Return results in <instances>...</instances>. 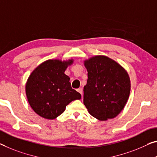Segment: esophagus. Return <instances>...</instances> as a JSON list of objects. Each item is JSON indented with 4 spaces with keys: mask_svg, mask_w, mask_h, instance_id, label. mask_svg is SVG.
Masks as SVG:
<instances>
[{
    "mask_svg": "<svg viewBox=\"0 0 157 157\" xmlns=\"http://www.w3.org/2000/svg\"><path fill=\"white\" fill-rule=\"evenodd\" d=\"M77 91H78L79 93H81V95H83V94H82V93H83V89H82L81 88H79L77 89Z\"/></svg>",
    "mask_w": 157,
    "mask_h": 157,
    "instance_id": "34e87169",
    "label": "esophagus"
}]
</instances>
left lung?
I'll return each instance as SVG.
<instances>
[{
	"label": "left lung",
	"instance_id": "1",
	"mask_svg": "<svg viewBox=\"0 0 157 157\" xmlns=\"http://www.w3.org/2000/svg\"><path fill=\"white\" fill-rule=\"evenodd\" d=\"M88 81L83 88V104L100 121L114 119L124 109L131 91V80L124 67L105 55L86 59Z\"/></svg>",
	"mask_w": 157,
	"mask_h": 157
}]
</instances>
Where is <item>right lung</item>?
<instances>
[{"instance_id":"add662e5","label":"right lung","mask_w":157,"mask_h":157,"mask_svg":"<svg viewBox=\"0 0 157 157\" xmlns=\"http://www.w3.org/2000/svg\"><path fill=\"white\" fill-rule=\"evenodd\" d=\"M74 59H48L36 68L27 79L25 90L28 102L38 115L54 119L67 105L80 100L81 94L72 89L69 77L64 74Z\"/></svg>"}]
</instances>
